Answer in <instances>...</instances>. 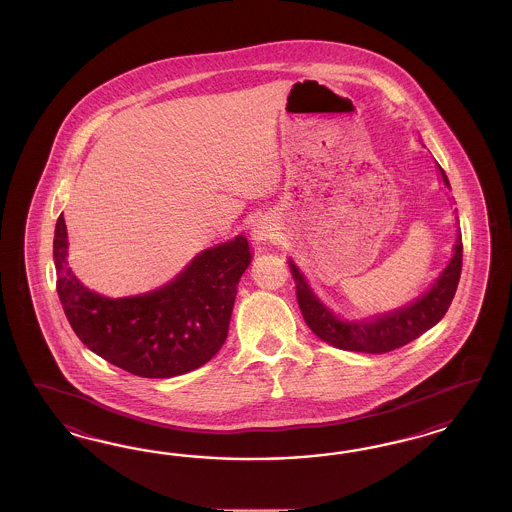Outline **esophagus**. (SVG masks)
Wrapping results in <instances>:
<instances>
[{
	"instance_id": "34e87169",
	"label": "esophagus",
	"mask_w": 512,
	"mask_h": 512,
	"mask_svg": "<svg viewBox=\"0 0 512 512\" xmlns=\"http://www.w3.org/2000/svg\"><path fill=\"white\" fill-rule=\"evenodd\" d=\"M251 236L257 244L270 246L276 240V225L272 223V219L261 217L251 225Z\"/></svg>"
}]
</instances>
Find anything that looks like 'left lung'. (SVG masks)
<instances>
[{
    "instance_id": "1",
    "label": "left lung",
    "mask_w": 512,
    "mask_h": 512,
    "mask_svg": "<svg viewBox=\"0 0 512 512\" xmlns=\"http://www.w3.org/2000/svg\"><path fill=\"white\" fill-rule=\"evenodd\" d=\"M441 182L449 187V178L437 165ZM458 221V217H456ZM452 259L435 278L432 287L396 310L375 313L364 319H343L336 311L326 306L325 300L311 287L310 279L302 268L289 259L291 274L296 281L298 306L317 338L332 347L357 353H388L402 347L409 341L417 340L426 330L437 325L449 310L456 293L460 272H462V234H456L452 246Z\"/></svg>"
}]
</instances>
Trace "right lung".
<instances>
[{"label":"right lung","instance_id":"1","mask_svg":"<svg viewBox=\"0 0 512 512\" xmlns=\"http://www.w3.org/2000/svg\"><path fill=\"white\" fill-rule=\"evenodd\" d=\"M67 227L54 231L56 289L65 317L95 355L125 372L169 379L193 372L227 340L238 281L253 253L244 234L202 249L169 283L110 298L88 289L67 264Z\"/></svg>","mask_w":512,"mask_h":512}]
</instances>
